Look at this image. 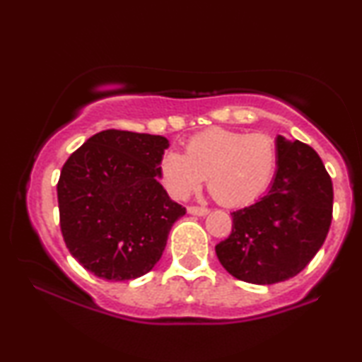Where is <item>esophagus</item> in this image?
I'll use <instances>...</instances> for the list:
<instances>
[{
	"label": "esophagus",
	"mask_w": 362,
	"mask_h": 362,
	"mask_svg": "<svg viewBox=\"0 0 362 362\" xmlns=\"http://www.w3.org/2000/svg\"><path fill=\"white\" fill-rule=\"evenodd\" d=\"M187 213L194 216H206L209 213V209L203 208V206H189V208H187Z\"/></svg>",
	"instance_id": "34e87169"
}]
</instances>
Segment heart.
<instances>
[{
	"mask_svg": "<svg viewBox=\"0 0 362 362\" xmlns=\"http://www.w3.org/2000/svg\"><path fill=\"white\" fill-rule=\"evenodd\" d=\"M278 164L271 136L209 128L187 139L185 154L166 151L159 177L175 199H187L208 181L211 194L229 208L256 201L269 186Z\"/></svg>",
	"mask_w": 362,
	"mask_h": 362,
	"instance_id": "obj_1",
	"label": "heart"
}]
</instances>
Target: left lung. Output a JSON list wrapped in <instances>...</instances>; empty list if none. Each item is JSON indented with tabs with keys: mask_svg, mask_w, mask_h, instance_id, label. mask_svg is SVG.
Wrapping results in <instances>:
<instances>
[{
	"mask_svg": "<svg viewBox=\"0 0 362 362\" xmlns=\"http://www.w3.org/2000/svg\"><path fill=\"white\" fill-rule=\"evenodd\" d=\"M278 171L255 204L233 211V231L216 244L239 281L274 284L294 278L321 250L332 219V181L319 154L301 141L276 139Z\"/></svg>",
	"mask_w": 362,
	"mask_h": 362,
	"instance_id": "8db88e82",
	"label": "left lung"
}]
</instances>
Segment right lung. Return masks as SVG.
I'll use <instances>...</instances> for the list:
<instances>
[{"mask_svg": "<svg viewBox=\"0 0 362 362\" xmlns=\"http://www.w3.org/2000/svg\"><path fill=\"white\" fill-rule=\"evenodd\" d=\"M164 136L106 129L64 163L58 181L59 226L84 269L107 281L149 273L186 208L159 182Z\"/></svg>", "mask_w": 362, "mask_h": 362, "instance_id": "obj_1", "label": "right lung"}]
</instances>
